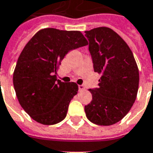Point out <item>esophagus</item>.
Returning <instances> with one entry per match:
<instances>
[{
  "label": "esophagus",
  "mask_w": 153,
  "mask_h": 153,
  "mask_svg": "<svg viewBox=\"0 0 153 153\" xmlns=\"http://www.w3.org/2000/svg\"><path fill=\"white\" fill-rule=\"evenodd\" d=\"M78 89H79V91H82L85 89V87L83 85H78Z\"/></svg>",
  "instance_id": "1"
}]
</instances>
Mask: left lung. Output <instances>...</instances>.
Wrapping results in <instances>:
<instances>
[{"label":"left lung","instance_id":"obj_1","mask_svg":"<svg viewBox=\"0 0 153 153\" xmlns=\"http://www.w3.org/2000/svg\"><path fill=\"white\" fill-rule=\"evenodd\" d=\"M85 33L94 70L101 75L97 88L88 89L92 101L84 107L86 116L94 124L110 126L122 120L135 101L138 66L129 47L113 30L98 27Z\"/></svg>","mask_w":153,"mask_h":153}]
</instances>
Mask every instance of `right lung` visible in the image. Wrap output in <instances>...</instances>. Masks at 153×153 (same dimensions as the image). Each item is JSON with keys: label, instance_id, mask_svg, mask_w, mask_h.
<instances>
[{"label": "right lung", "instance_id": "obj_1", "mask_svg": "<svg viewBox=\"0 0 153 153\" xmlns=\"http://www.w3.org/2000/svg\"><path fill=\"white\" fill-rule=\"evenodd\" d=\"M88 44L80 31L45 28L25 45L18 59L13 81L22 108L36 122L53 125L65 119L78 86L76 82H63L54 73L69 51Z\"/></svg>", "mask_w": 153, "mask_h": 153}]
</instances>
